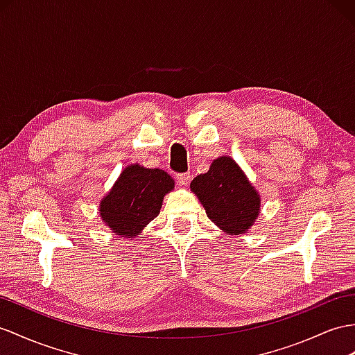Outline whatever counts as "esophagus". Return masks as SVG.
<instances>
[{
  "label": "esophagus",
  "instance_id": "obj_1",
  "mask_svg": "<svg viewBox=\"0 0 355 355\" xmlns=\"http://www.w3.org/2000/svg\"><path fill=\"white\" fill-rule=\"evenodd\" d=\"M190 178H192V177H190L189 172H187V174H178L177 175V181H178L180 186H187L190 183Z\"/></svg>",
  "mask_w": 355,
  "mask_h": 355
}]
</instances>
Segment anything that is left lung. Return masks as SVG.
Here are the masks:
<instances>
[{
	"label": "left lung",
	"instance_id": "obj_1",
	"mask_svg": "<svg viewBox=\"0 0 355 355\" xmlns=\"http://www.w3.org/2000/svg\"><path fill=\"white\" fill-rule=\"evenodd\" d=\"M190 189L204 205L208 219L225 234H244L258 219L261 198L231 157L213 160L208 172L193 178Z\"/></svg>",
	"mask_w": 355,
	"mask_h": 355
}]
</instances>
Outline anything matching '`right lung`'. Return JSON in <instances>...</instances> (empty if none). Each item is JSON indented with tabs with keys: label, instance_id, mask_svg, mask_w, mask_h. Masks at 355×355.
Returning a JSON list of instances; mask_svg holds the SVG:
<instances>
[{
	"label": "right lung",
	"instance_id": "1",
	"mask_svg": "<svg viewBox=\"0 0 355 355\" xmlns=\"http://www.w3.org/2000/svg\"><path fill=\"white\" fill-rule=\"evenodd\" d=\"M174 189V180L165 171L148 169L138 163L127 166L100 202V217L115 235L133 239L154 217L163 198Z\"/></svg>",
	"mask_w": 355,
	"mask_h": 355
}]
</instances>
